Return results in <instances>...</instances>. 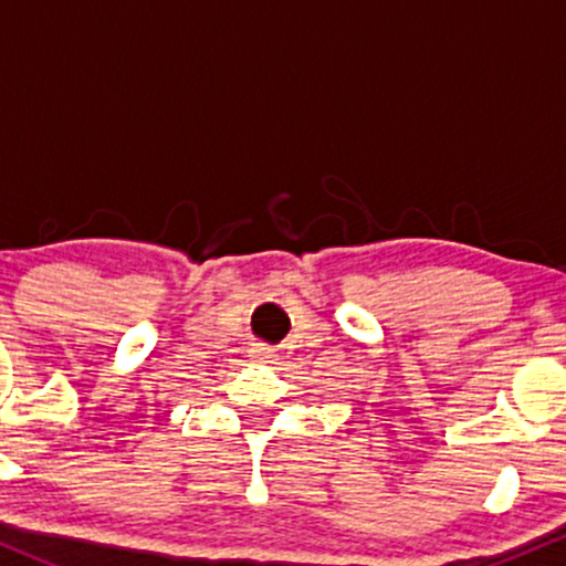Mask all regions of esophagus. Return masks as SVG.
<instances>
[{"mask_svg":"<svg viewBox=\"0 0 566 566\" xmlns=\"http://www.w3.org/2000/svg\"><path fill=\"white\" fill-rule=\"evenodd\" d=\"M252 359H258V361H271V359H274V354H271V348L255 346V348H252Z\"/></svg>","mask_w":566,"mask_h":566,"instance_id":"34e87169","label":"esophagus"}]
</instances>
